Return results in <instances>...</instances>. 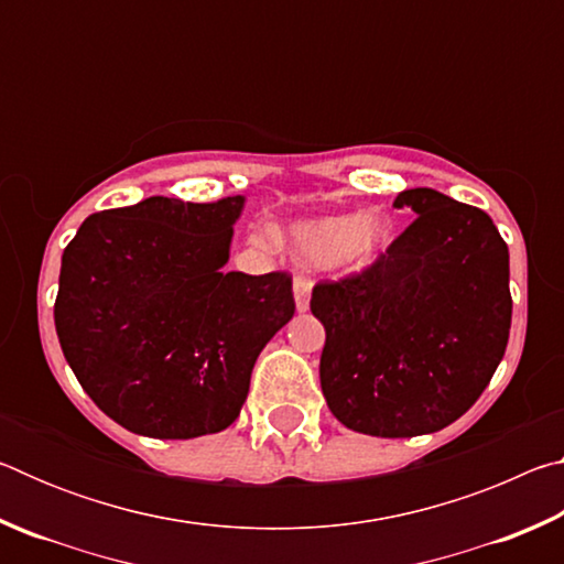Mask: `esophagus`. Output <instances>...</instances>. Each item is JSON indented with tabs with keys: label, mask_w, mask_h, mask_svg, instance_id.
I'll use <instances>...</instances> for the list:
<instances>
[{
	"label": "esophagus",
	"mask_w": 564,
	"mask_h": 564,
	"mask_svg": "<svg viewBox=\"0 0 564 564\" xmlns=\"http://www.w3.org/2000/svg\"><path fill=\"white\" fill-rule=\"evenodd\" d=\"M311 289H313V281H311V279H305V275H295V281H293V295H295V308H299V313L308 311Z\"/></svg>",
	"instance_id": "1"
}]
</instances>
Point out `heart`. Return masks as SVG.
Instances as JSON below:
<instances>
[{
	"mask_svg": "<svg viewBox=\"0 0 564 564\" xmlns=\"http://www.w3.org/2000/svg\"><path fill=\"white\" fill-rule=\"evenodd\" d=\"M388 238L390 224L380 214L321 216L291 226L289 251L303 263L333 259L340 269H362L383 251Z\"/></svg>",
	"mask_w": 564,
	"mask_h": 564,
	"instance_id": "heart-1",
	"label": "heart"
}]
</instances>
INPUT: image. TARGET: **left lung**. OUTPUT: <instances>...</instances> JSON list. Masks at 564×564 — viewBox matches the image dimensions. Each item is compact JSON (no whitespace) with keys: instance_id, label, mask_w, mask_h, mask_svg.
Segmentation results:
<instances>
[{"instance_id":"1","label":"left lung","mask_w":564,"mask_h":564,"mask_svg":"<svg viewBox=\"0 0 564 564\" xmlns=\"http://www.w3.org/2000/svg\"><path fill=\"white\" fill-rule=\"evenodd\" d=\"M417 218L376 263L316 283L330 413L376 437L437 433L473 408L508 348L510 253L492 218L433 188L400 191Z\"/></svg>"}]
</instances>
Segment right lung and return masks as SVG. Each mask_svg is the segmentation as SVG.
Instances as JSON below:
<instances>
[{
  "label": "right lung",
  "mask_w": 564,
  "mask_h": 564,
  "mask_svg": "<svg viewBox=\"0 0 564 564\" xmlns=\"http://www.w3.org/2000/svg\"><path fill=\"white\" fill-rule=\"evenodd\" d=\"M243 196H151L91 214L64 248L56 336L87 395L121 427L221 433L246 403L259 352L293 318V281L221 269Z\"/></svg>",
  "instance_id": "add662e5"
}]
</instances>
